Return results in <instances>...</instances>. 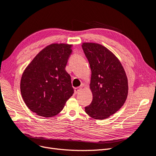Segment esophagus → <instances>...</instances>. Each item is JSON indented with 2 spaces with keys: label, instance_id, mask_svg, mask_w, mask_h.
Segmentation results:
<instances>
[{
  "label": "esophagus",
  "instance_id": "34e87169",
  "mask_svg": "<svg viewBox=\"0 0 156 156\" xmlns=\"http://www.w3.org/2000/svg\"><path fill=\"white\" fill-rule=\"evenodd\" d=\"M82 90V88L81 87H77V88H76L74 89V91H75V93L76 94H77L79 93L80 90Z\"/></svg>",
  "mask_w": 156,
  "mask_h": 156
}]
</instances>
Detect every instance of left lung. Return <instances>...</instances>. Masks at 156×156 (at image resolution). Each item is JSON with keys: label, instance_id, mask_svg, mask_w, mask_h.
<instances>
[{"label": "left lung", "instance_id": "1", "mask_svg": "<svg viewBox=\"0 0 156 156\" xmlns=\"http://www.w3.org/2000/svg\"><path fill=\"white\" fill-rule=\"evenodd\" d=\"M82 48L92 71L90 88L93 95L85 112L94 119L103 120L124 105L128 90L127 77L119 60L106 47L84 42Z\"/></svg>", "mask_w": 156, "mask_h": 156}]
</instances>
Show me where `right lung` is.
<instances>
[{"label": "right lung", "instance_id": "obj_1", "mask_svg": "<svg viewBox=\"0 0 156 156\" xmlns=\"http://www.w3.org/2000/svg\"><path fill=\"white\" fill-rule=\"evenodd\" d=\"M72 45L51 44L37 54L24 71L20 92L28 108L37 115L50 117L58 114L73 88L66 71Z\"/></svg>", "mask_w": 156, "mask_h": 156}]
</instances>
